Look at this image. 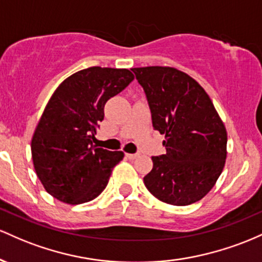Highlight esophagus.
Returning a JSON list of instances; mask_svg holds the SVG:
<instances>
[{
	"mask_svg": "<svg viewBox=\"0 0 262 262\" xmlns=\"http://www.w3.org/2000/svg\"><path fill=\"white\" fill-rule=\"evenodd\" d=\"M126 157H127L128 160H135V158L139 157V154H126Z\"/></svg>",
	"mask_w": 262,
	"mask_h": 262,
	"instance_id": "obj_1",
	"label": "esophagus"
}]
</instances>
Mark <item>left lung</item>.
<instances>
[{"instance_id": "8db88e82", "label": "left lung", "mask_w": 262, "mask_h": 262, "mask_svg": "<svg viewBox=\"0 0 262 262\" xmlns=\"http://www.w3.org/2000/svg\"><path fill=\"white\" fill-rule=\"evenodd\" d=\"M143 88L155 130L164 135L166 154L154 156L143 177L152 195L189 205L209 193L226 160L225 126L205 90L176 68H132Z\"/></svg>"}]
</instances>
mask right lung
Masks as SVG:
<instances>
[{
  "mask_svg": "<svg viewBox=\"0 0 262 262\" xmlns=\"http://www.w3.org/2000/svg\"><path fill=\"white\" fill-rule=\"evenodd\" d=\"M134 74L128 69L92 67L57 88L32 137L34 169L49 194L68 204L93 201L105 189L121 151L94 145L108 99L121 93Z\"/></svg>",
  "mask_w": 262,
  "mask_h": 262,
  "instance_id": "add662e5",
  "label": "right lung"
}]
</instances>
